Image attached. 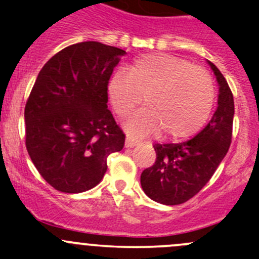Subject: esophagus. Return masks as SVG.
<instances>
[{
    "label": "esophagus",
    "mask_w": 259,
    "mask_h": 259,
    "mask_svg": "<svg viewBox=\"0 0 259 259\" xmlns=\"http://www.w3.org/2000/svg\"><path fill=\"white\" fill-rule=\"evenodd\" d=\"M135 145H138V140L133 139V138L126 137V140H125V146L126 148H134Z\"/></svg>",
    "instance_id": "esophagus-1"
}]
</instances>
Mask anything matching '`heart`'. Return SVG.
<instances>
[{"label":"heart","instance_id":"b5f03b06","mask_svg":"<svg viewBox=\"0 0 259 259\" xmlns=\"http://www.w3.org/2000/svg\"><path fill=\"white\" fill-rule=\"evenodd\" d=\"M108 95L117 116H127L143 101L146 106L127 120L125 129L145 137L163 130L169 139L194 135L209 117L215 88L209 72L182 57L149 54L135 60L126 74L116 72Z\"/></svg>","mask_w":259,"mask_h":259}]
</instances>
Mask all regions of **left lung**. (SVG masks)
Returning <instances> with one entry per match:
<instances>
[{
	"label": "left lung",
	"mask_w": 259,
	"mask_h": 259,
	"mask_svg": "<svg viewBox=\"0 0 259 259\" xmlns=\"http://www.w3.org/2000/svg\"><path fill=\"white\" fill-rule=\"evenodd\" d=\"M219 85L218 106L207 126L179 144H155L156 160L140 176L144 193L165 205L185 203L209 182L232 143L234 100L228 82L208 61Z\"/></svg>",
	"instance_id": "8db88e82"
}]
</instances>
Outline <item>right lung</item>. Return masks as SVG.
Returning <instances> with one entry per match:
<instances>
[{
    "label": "right lung",
    "mask_w": 259,
    "mask_h": 259,
    "mask_svg": "<svg viewBox=\"0 0 259 259\" xmlns=\"http://www.w3.org/2000/svg\"><path fill=\"white\" fill-rule=\"evenodd\" d=\"M126 52L96 41L67 46L38 72L25 106L26 148L59 192L98 185L125 134L108 109V83Z\"/></svg>",
    "instance_id": "add662e5"
}]
</instances>
